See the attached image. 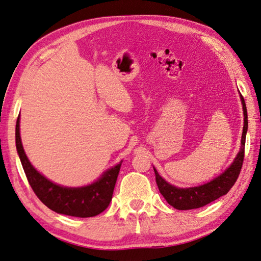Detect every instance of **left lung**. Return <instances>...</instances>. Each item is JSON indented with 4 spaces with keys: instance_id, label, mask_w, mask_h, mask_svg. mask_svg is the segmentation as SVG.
<instances>
[{
    "instance_id": "left-lung-1",
    "label": "left lung",
    "mask_w": 261,
    "mask_h": 261,
    "mask_svg": "<svg viewBox=\"0 0 261 261\" xmlns=\"http://www.w3.org/2000/svg\"><path fill=\"white\" fill-rule=\"evenodd\" d=\"M241 101L244 115L241 148L233 163L221 175H219V177L215 179H213L211 182L199 186V187L182 189L177 188L174 187V186L168 184L166 180L160 177V174L156 172V170L154 169V172H155V181L159 190H160L163 197L166 198L168 204L174 207L175 210L186 211L203 207L207 204L212 203V201H214L215 199L220 198L221 196L226 195L228 193V190H230L233 187V185L236 184L239 174H240L244 160V145H246V134L248 130L247 107L242 94Z\"/></svg>"
}]
</instances>
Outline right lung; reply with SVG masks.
Wrapping results in <instances>:
<instances>
[{
    "instance_id": "add662e5",
    "label": "right lung",
    "mask_w": 261,
    "mask_h": 261,
    "mask_svg": "<svg viewBox=\"0 0 261 261\" xmlns=\"http://www.w3.org/2000/svg\"><path fill=\"white\" fill-rule=\"evenodd\" d=\"M20 116L15 125V145L25 177L42 204L58 214L75 217H92L107 208L113 198L114 188L121 163L105 172L98 181L81 188H66L53 184L31 166L20 138Z\"/></svg>"
}]
</instances>
